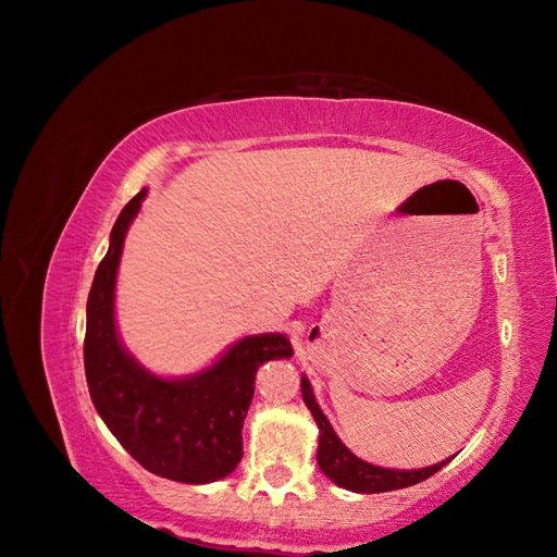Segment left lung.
<instances>
[{
	"label": "left lung",
	"mask_w": 557,
	"mask_h": 557,
	"mask_svg": "<svg viewBox=\"0 0 557 557\" xmlns=\"http://www.w3.org/2000/svg\"><path fill=\"white\" fill-rule=\"evenodd\" d=\"M301 397H305L307 409L311 411L315 425L320 430L318 453H315L318 467L332 483H336L339 487H346V491L367 493V495L399 491V487H409V485H416L420 481L430 479L432 474H436V471L450 462V458H446L442 462L423 467V469H385V467H376L372 462H364L358 458V455H352L344 446L339 436H336L327 416L323 413V409L318 407L307 376H301Z\"/></svg>",
	"instance_id": "obj_1"
}]
</instances>
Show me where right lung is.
Segmentation results:
<instances>
[{"label": "right lung", "instance_id": "add662e5", "mask_svg": "<svg viewBox=\"0 0 557 557\" xmlns=\"http://www.w3.org/2000/svg\"><path fill=\"white\" fill-rule=\"evenodd\" d=\"M146 188L117 215L88 295L83 342L86 379L97 413L123 448L153 474L178 483H213L237 469L260 364L293 356L288 336L250 334L211 367L181 379L158 376L121 344L115 327V276L125 234Z\"/></svg>", "mask_w": 557, "mask_h": 557}]
</instances>
